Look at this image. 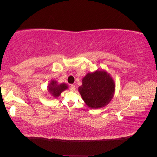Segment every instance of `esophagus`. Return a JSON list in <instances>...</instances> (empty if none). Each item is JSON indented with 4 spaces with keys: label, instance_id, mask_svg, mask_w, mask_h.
Segmentation results:
<instances>
[{
    "label": "esophagus",
    "instance_id": "obj_1",
    "mask_svg": "<svg viewBox=\"0 0 157 157\" xmlns=\"http://www.w3.org/2000/svg\"><path fill=\"white\" fill-rule=\"evenodd\" d=\"M75 85H73V84H71V86H70V90L71 91H75Z\"/></svg>",
    "mask_w": 157,
    "mask_h": 157
}]
</instances>
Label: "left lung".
<instances>
[{
	"instance_id": "left-lung-1",
	"label": "left lung",
	"mask_w": 157,
	"mask_h": 157,
	"mask_svg": "<svg viewBox=\"0 0 157 157\" xmlns=\"http://www.w3.org/2000/svg\"><path fill=\"white\" fill-rule=\"evenodd\" d=\"M82 86L78 90L86 105L92 109L107 105L114 96L115 82L105 71L89 73L82 78Z\"/></svg>"
}]
</instances>
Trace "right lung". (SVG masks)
<instances>
[{
	"instance_id": "add662e5",
	"label": "right lung",
	"mask_w": 157,
	"mask_h": 157,
	"mask_svg": "<svg viewBox=\"0 0 157 157\" xmlns=\"http://www.w3.org/2000/svg\"><path fill=\"white\" fill-rule=\"evenodd\" d=\"M67 88L68 86L66 84L62 83L59 84L56 80H52L48 86V92L51 96L56 98L60 96L61 92Z\"/></svg>"
}]
</instances>
